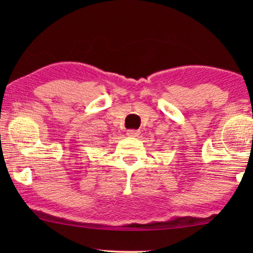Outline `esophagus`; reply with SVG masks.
<instances>
[{
    "label": "esophagus",
    "mask_w": 253,
    "mask_h": 253,
    "mask_svg": "<svg viewBox=\"0 0 253 253\" xmlns=\"http://www.w3.org/2000/svg\"><path fill=\"white\" fill-rule=\"evenodd\" d=\"M139 130H127V132H126V134L129 137H138L139 136Z\"/></svg>",
    "instance_id": "obj_1"
}]
</instances>
